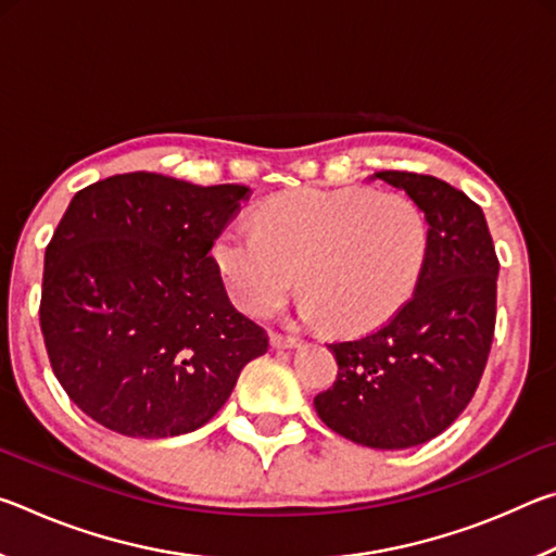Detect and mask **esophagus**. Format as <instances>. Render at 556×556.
Segmentation results:
<instances>
[{"mask_svg":"<svg viewBox=\"0 0 556 556\" xmlns=\"http://www.w3.org/2000/svg\"><path fill=\"white\" fill-rule=\"evenodd\" d=\"M269 343L271 348H277V351H289V348H296V338L291 336H281V333H269Z\"/></svg>","mask_w":556,"mask_h":556,"instance_id":"obj_1","label":"esophagus"}]
</instances>
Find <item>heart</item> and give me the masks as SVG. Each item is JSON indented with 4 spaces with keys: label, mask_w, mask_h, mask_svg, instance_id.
<instances>
[{
    "label": "heart",
    "mask_w": 556,
    "mask_h": 556,
    "mask_svg": "<svg viewBox=\"0 0 556 556\" xmlns=\"http://www.w3.org/2000/svg\"><path fill=\"white\" fill-rule=\"evenodd\" d=\"M257 228L230 225L213 242L225 289L244 314L265 318L296 285L304 314L336 333H363L407 304L429 252L417 203L368 188H294L269 199Z\"/></svg>",
    "instance_id": "b5f03b06"
}]
</instances>
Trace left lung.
<instances>
[{"label":"left lung","mask_w":556,"mask_h":556,"mask_svg":"<svg viewBox=\"0 0 556 556\" xmlns=\"http://www.w3.org/2000/svg\"><path fill=\"white\" fill-rule=\"evenodd\" d=\"M372 178L400 188L425 213L427 265L388 324L328 345L338 378L314 407L336 434L394 451L439 437L473 397L493 343L501 265L481 205L464 191L425 174Z\"/></svg>","instance_id":"obj_1"}]
</instances>
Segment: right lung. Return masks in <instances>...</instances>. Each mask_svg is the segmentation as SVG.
Instances as JSON below:
<instances>
[{
	"label": "right lung",
	"instance_id": "add662e5",
	"mask_svg": "<svg viewBox=\"0 0 556 556\" xmlns=\"http://www.w3.org/2000/svg\"><path fill=\"white\" fill-rule=\"evenodd\" d=\"M250 199L135 172L73 195L43 257L41 333L53 375L117 434L203 427L269 338L228 299L211 248Z\"/></svg>",
	"mask_w": 556,
	"mask_h": 556
}]
</instances>
